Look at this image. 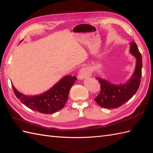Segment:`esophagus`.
I'll use <instances>...</instances> for the list:
<instances>
[{"label":"esophagus","instance_id":"1","mask_svg":"<svg viewBox=\"0 0 153 153\" xmlns=\"http://www.w3.org/2000/svg\"><path fill=\"white\" fill-rule=\"evenodd\" d=\"M91 75L90 71L88 67L81 68L79 73V79L80 80H83L84 79L89 77Z\"/></svg>","mask_w":153,"mask_h":153}]
</instances>
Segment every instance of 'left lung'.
Segmentation results:
<instances>
[{"instance_id": "8db88e82", "label": "left lung", "mask_w": 153, "mask_h": 153, "mask_svg": "<svg viewBox=\"0 0 153 153\" xmlns=\"http://www.w3.org/2000/svg\"><path fill=\"white\" fill-rule=\"evenodd\" d=\"M130 52L136 58V66L131 77L124 84H114L101 78H96L101 84L100 94L94 100L100 107L117 108L130 100L140 87L143 63L142 56L135 42L130 43Z\"/></svg>"}]
</instances>
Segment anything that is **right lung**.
<instances>
[{"label":"right lung","mask_w":153,"mask_h":153,"mask_svg":"<svg viewBox=\"0 0 153 153\" xmlns=\"http://www.w3.org/2000/svg\"><path fill=\"white\" fill-rule=\"evenodd\" d=\"M77 78L67 75L46 92L39 96H27L17 90L12 84L16 96L26 107L43 114H52L65 106L71 88Z\"/></svg>","instance_id":"right-lung-1"}]
</instances>
